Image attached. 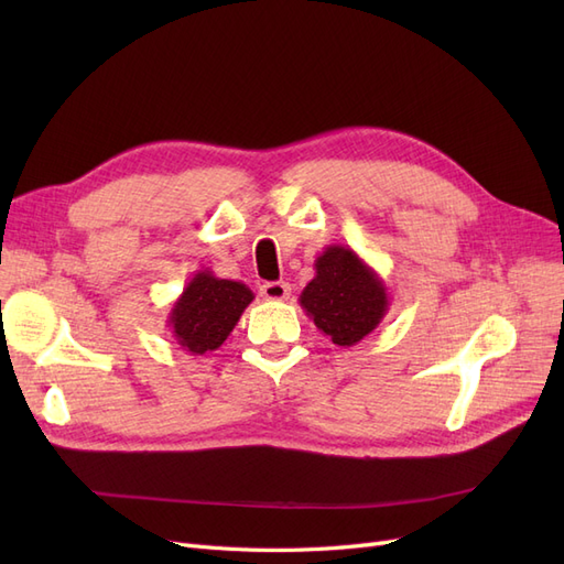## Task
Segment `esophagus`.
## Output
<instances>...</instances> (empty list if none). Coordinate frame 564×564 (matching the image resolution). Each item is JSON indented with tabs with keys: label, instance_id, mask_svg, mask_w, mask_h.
Masks as SVG:
<instances>
[{
	"label": "esophagus",
	"instance_id": "esophagus-1",
	"mask_svg": "<svg viewBox=\"0 0 564 564\" xmlns=\"http://www.w3.org/2000/svg\"><path fill=\"white\" fill-rule=\"evenodd\" d=\"M261 296L268 301H286L292 296V286L286 282H265L261 284Z\"/></svg>",
	"mask_w": 564,
	"mask_h": 564
}]
</instances>
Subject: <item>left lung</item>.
Instances as JSON below:
<instances>
[{"label":"left lung","mask_w":564,"mask_h":564,"mask_svg":"<svg viewBox=\"0 0 564 564\" xmlns=\"http://www.w3.org/2000/svg\"><path fill=\"white\" fill-rule=\"evenodd\" d=\"M315 327L336 346L350 348L379 327L390 296L379 272L350 247L329 245L315 261V278L299 296Z\"/></svg>","instance_id":"1"}]
</instances>
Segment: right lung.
<instances>
[{
    "label": "right lung",
    "mask_w": 564,
    "mask_h": 564,
    "mask_svg": "<svg viewBox=\"0 0 564 564\" xmlns=\"http://www.w3.org/2000/svg\"><path fill=\"white\" fill-rule=\"evenodd\" d=\"M251 301L253 292L247 284L220 280L212 270H197L174 301L166 327L181 350L207 355L224 346Z\"/></svg>",
    "instance_id": "right-lung-1"
}]
</instances>
